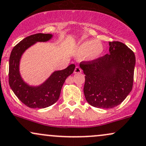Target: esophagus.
I'll use <instances>...</instances> for the list:
<instances>
[{"label":"esophagus","instance_id":"1","mask_svg":"<svg viewBox=\"0 0 146 146\" xmlns=\"http://www.w3.org/2000/svg\"><path fill=\"white\" fill-rule=\"evenodd\" d=\"M81 69H80V68H79V67H78V66H76V68H75V70H74V74H78V73H80L81 72Z\"/></svg>","mask_w":146,"mask_h":146}]
</instances>
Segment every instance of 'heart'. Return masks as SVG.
Wrapping results in <instances>:
<instances>
[{
	"instance_id": "b5f03b06",
	"label": "heart",
	"mask_w": 146,
	"mask_h": 146,
	"mask_svg": "<svg viewBox=\"0 0 146 146\" xmlns=\"http://www.w3.org/2000/svg\"><path fill=\"white\" fill-rule=\"evenodd\" d=\"M104 51V46L100 41L86 39L80 42L75 48L74 54L77 57L85 56L89 61L98 59Z\"/></svg>"
}]
</instances>
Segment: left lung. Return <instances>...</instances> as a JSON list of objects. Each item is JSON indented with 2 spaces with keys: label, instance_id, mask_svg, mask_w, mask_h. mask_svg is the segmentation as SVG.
I'll return each mask as SVG.
<instances>
[{
  "label": "left lung",
  "instance_id": "1",
  "mask_svg": "<svg viewBox=\"0 0 146 146\" xmlns=\"http://www.w3.org/2000/svg\"><path fill=\"white\" fill-rule=\"evenodd\" d=\"M109 44V54L80 63L85 75V99L93 107L102 109L117 107L131 93L136 61L134 52L124 44Z\"/></svg>",
  "mask_w": 146,
  "mask_h": 146
}]
</instances>
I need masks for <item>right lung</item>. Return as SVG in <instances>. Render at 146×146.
<instances>
[{
  "mask_svg": "<svg viewBox=\"0 0 146 146\" xmlns=\"http://www.w3.org/2000/svg\"><path fill=\"white\" fill-rule=\"evenodd\" d=\"M52 37V34L44 33L29 36L14 46L10 54L9 86L19 100L30 108L44 109L55 103L59 99L67 77L71 75L75 69V65L71 64L66 69L54 71L45 81L39 85H31L23 79L20 71L22 54L37 42H48Z\"/></svg>",
  "mask_w": 146,
  "mask_h": 146,
  "instance_id": "1",
  "label": "right lung"
}]
</instances>
